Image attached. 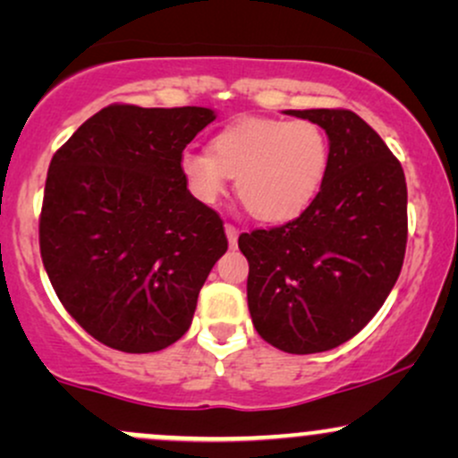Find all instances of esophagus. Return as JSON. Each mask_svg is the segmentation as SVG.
I'll use <instances>...</instances> for the list:
<instances>
[{"label": "esophagus", "instance_id": "34e87169", "mask_svg": "<svg viewBox=\"0 0 458 458\" xmlns=\"http://www.w3.org/2000/svg\"><path fill=\"white\" fill-rule=\"evenodd\" d=\"M225 236H228V245L236 247V241H239V230H236L233 224H225Z\"/></svg>", "mask_w": 458, "mask_h": 458}]
</instances>
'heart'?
<instances>
[{"label":"heart","instance_id":"1","mask_svg":"<svg viewBox=\"0 0 458 458\" xmlns=\"http://www.w3.org/2000/svg\"><path fill=\"white\" fill-rule=\"evenodd\" d=\"M329 167V140L306 118H247L219 131L211 152L185 150L178 159L193 198L215 204L236 178V196L251 217L291 222L312 204Z\"/></svg>","mask_w":458,"mask_h":458}]
</instances>
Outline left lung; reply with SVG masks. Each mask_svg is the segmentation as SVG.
<instances>
[{"mask_svg":"<svg viewBox=\"0 0 458 458\" xmlns=\"http://www.w3.org/2000/svg\"><path fill=\"white\" fill-rule=\"evenodd\" d=\"M325 129L329 167L293 222L239 236L250 262L247 306L262 340L323 353L379 312L407 247V182L377 131L349 109H286Z\"/></svg>","mask_w":458,"mask_h":458,"instance_id":"1","label":"left lung"}]
</instances>
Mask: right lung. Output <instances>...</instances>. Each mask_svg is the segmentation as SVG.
<instances>
[{
    "mask_svg": "<svg viewBox=\"0 0 458 458\" xmlns=\"http://www.w3.org/2000/svg\"><path fill=\"white\" fill-rule=\"evenodd\" d=\"M213 120L208 107L109 105L51 159L40 256L62 306L98 343L155 353L191 325L228 239L178 159Z\"/></svg>",
    "mask_w": 458,
    "mask_h": 458,
    "instance_id": "1",
    "label": "right lung"
}]
</instances>
